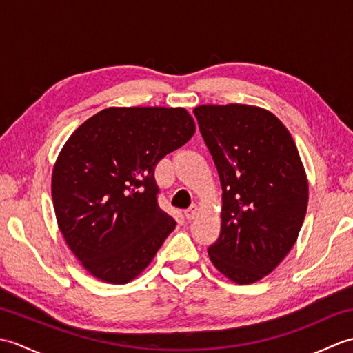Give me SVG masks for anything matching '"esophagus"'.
<instances>
[{"instance_id":"esophagus-1","label":"esophagus","mask_w":353,"mask_h":353,"mask_svg":"<svg viewBox=\"0 0 353 353\" xmlns=\"http://www.w3.org/2000/svg\"><path fill=\"white\" fill-rule=\"evenodd\" d=\"M199 211H200V209H199L197 205H191V206L185 211L186 220H194V219H196V216L199 215Z\"/></svg>"}]
</instances>
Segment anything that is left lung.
I'll list each match as a JSON object with an SVG mask.
<instances>
[{
	"label": "left lung",
	"instance_id": "left-lung-1",
	"mask_svg": "<svg viewBox=\"0 0 353 353\" xmlns=\"http://www.w3.org/2000/svg\"><path fill=\"white\" fill-rule=\"evenodd\" d=\"M221 183V230L208 254L229 281H261L281 264L305 220L308 179L279 118L232 103L194 109Z\"/></svg>",
	"mask_w": 353,
	"mask_h": 353
}]
</instances>
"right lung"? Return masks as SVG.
Instances as JSON below:
<instances>
[{
    "label": "right lung",
    "mask_w": 353,
    "mask_h": 353,
    "mask_svg": "<svg viewBox=\"0 0 353 353\" xmlns=\"http://www.w3.org/2000/svg\"><path fill=\"white\" fill-rule=\"evenodd\" d=\"M194 132L183 108H108L65 142L52 206L65 243L97 279L133 281L176 228L157 205L154 167Z\"/></svg>",
    "instance_id": "1"
}]
</instances>
